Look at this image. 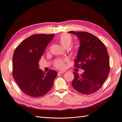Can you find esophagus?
<instances>
[{
	"mask_svg": "<svg viewBox=\"0 0 122 122\" xmlns=\"http://www.w3.org/2000/svg\"><path fill=\"white\" fill-rule=\"evenodd\" d=\"M65 72V71H61L58 72V74H62V73H64Z\"/></svg>",
	"mask_w": 122,
	"mask_h": 122,
	"instance_id": "34e87169",
	"label": "esophagus"
}]
</instances>
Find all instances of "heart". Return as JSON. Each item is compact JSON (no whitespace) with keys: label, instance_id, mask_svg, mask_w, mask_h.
I'll use <instances>...</instances> for the list:
<instances>
[{"label":"heart","instance_id":"b5f03b06","mask_svg":"<svg viewBox=\"0 0 122 122\" xmlns=\"http://www.w3.org/2000/svg\"><path fill=\"white\" fill-rule=\"evenodd\" d=\"M57 39L60 43L65 48L70 47L73 43L72 37L68 34H62L59 36ZM66 61H67L66 60H57L55 61L54 66L58 69H64L66 66Z\"/></svg>","mask_w":122,"mask_h":122}]
</instances>
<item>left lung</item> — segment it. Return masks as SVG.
Instances as JSON below:
<instances>
[{"instance_id":"8db88e82","label":"left lung","mask_w":122,"mask_h":122,"mask_svg":"<svg viewBox=\"0 0 122 122\" xmlns=\"http://www.w3.org/2000/svg\"><path fill=\"white\" fill-rule=\"evenodd\" d=\"M77 36L80 47L75 60V67L84 70L79 75L74 72L72 86L81 94L89 95L97 91L109 72V55L106 47L97 37L85 31L68 32Z\"/></svg>"}]
</instances>
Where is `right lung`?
<instances>
[{
  "instance_id": "1",
  "label": "right lung",
  "mask_w": 122,
  "mask_h": 122,
  "mask_svg": "<svg viewBox=\"0 0 122 122\" xmlns=\"http://www.w3.org/2000/svg\"><path fill=\"white\" fill-rule=\"evenodd\" d=\"M54 35L36 34L23 40L14 51L13 75L24 93L32 97L45 95L52 88L57 72H44L39 61Z\"/></svg>"
}]
</instances>
